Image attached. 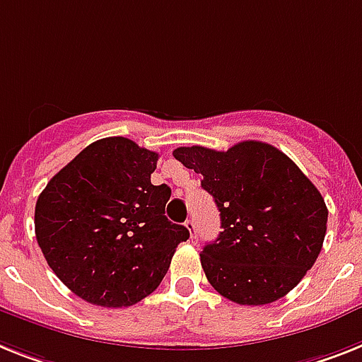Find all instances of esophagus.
Instances as JSON below:
<instances>
[{"instance_id":"obj_1","label":"esophagus","mask_w":362,"mask_h":362,"mask_svg":"<svg viewBox=\"0 0 362 362\" xmlns=\"http://www.w3.org/2000/svg\"><path fill=\"white\" fill-rule=\"evenodd\" d=\"M185 226H187V229H188V231H190V237L196 238L198 231H196V222H194L192 218H188L187 222H185Z\"/></svg>"}]
</instances>
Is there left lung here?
<instances>
[{"label": "left lung", "instance_id": "obj_1", "mask_svg": "<svg viewBox=\"0 0 362 362\" xmlns=\"http://www.w3.org/2000/svg\"><path fill=\"white\" fill-rule=\"evenodd\" d=\"M174 157L202 174L222 233L199 253L218 294L238 305H267L303 279L320 255L327 207L283 151L246 140L228 151L190 146Z\"/></svg>", "mask_w": 362, "mask_h": 362}]
</instances>
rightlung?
<instances>
[{
	"label": "right lung",
	"instance_id": "1",
	"mask_svg": "<svg viewBox=\"0 0 362 362\" xmlns=\"http://www.w3.org/2000/svg\"><path fill=\"white\" fill-rule=\"evenodd\" d=\"M159 153L124 136L86 146L37 199L47 264L81 300L129 307L160 285L190 233L164 216L170 187L151 185Z\"/></svg>",
	"mask_w": 362,
	"mask_h": 362
}]
</instances>
